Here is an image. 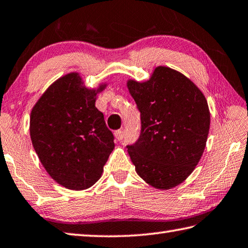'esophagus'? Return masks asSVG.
<instances>
[{"mask_svg":"<svg viewBox=\"0 0 248 248\" xmlns=\"http://www.w3.org/2000/svg\"><path fill=\"white\" fill-rule=\"evenodd\" d=\"M114 135H115V138L118 139L119 141H121V140H123V139H124V132H123V129H118V130H115Z\"/></svg>","mask_w":248,"mask_h":248,"instance_id":"obj_1","label":"esophagus"}]
</instances>
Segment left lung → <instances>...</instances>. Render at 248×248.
Here are the masks:
<instances>
[{"label": "left lung", "instance_id": "obj_1", "mask_svg": "<svg viewBox=\"0 0 248 248\" xmlns=\"http://www.w3.org/2000/svg\"><path fill=\"white\" fill-rule=\"evenodd\" d=\"M140 135L128 153L137 174L156 189L181 184L198 165L208 136V105L184 74L157 67L148 82L128 81Z\"/></svg>", "mask_w": 248, "mask_h": 248}]
</instances>
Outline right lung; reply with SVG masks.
I'll use <instances>...</instances> for the list:
<instances>
[{
	"instance_id": "add662e5",
	"label": "right lung",
	"mask_w": 248,
	"mask_h": 248,
	"mask_svg": "<svg viewBox=\"0 0 248 248\" xmlns=\"http://www.w3.org/2000/svg\"><path fill=\"white\" fill-rule=\"evenodd\" d=\"M96 95L70 73L50 85L31 112L37 156L51 178L71 190L94 185L114 148L113 134L95 107Z\"/></svg>"
}]
</instances>
